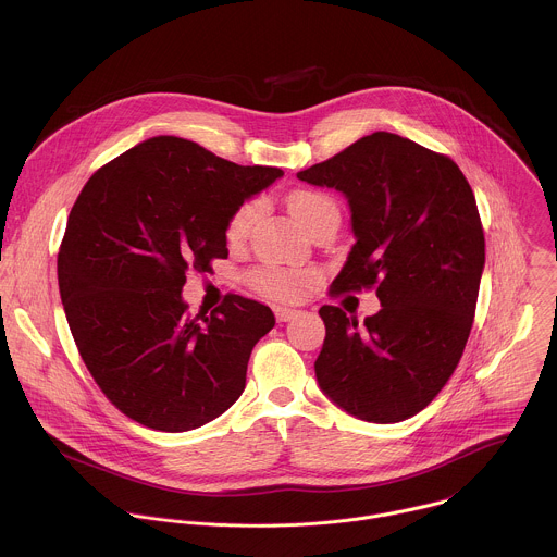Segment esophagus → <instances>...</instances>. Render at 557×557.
Returning <instances> with one entry per match:
<instances>
[{
  "mask_svg": "<svg viewBox=\"0 0 557 557\" xmlns=\"http://www.w3.org/2000/svg\"><path fill=\"white\" fill-rule=\"evenodd\" d=\"M300 311L298 309H289V307H276L274 309V315L278 321H289V319L296 318Z\"/></svg>",
  "mask_w": 557,
  "mask_h": 557,
  "instance_id": "1",
  "label": "esophagus"
}]
</instances>
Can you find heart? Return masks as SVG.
Segmentation results:
<instances>
[{"mask_svg": "<svg viewBox=\"0 0 557 557\" xmlns=\"http://www.w3.org/2000/svg\"><path fill=\"white\" fill-rule=\"evenodd\" d=\"M289 212L294 221L305 230V225L319 214L321 210L334 206L325 195L313 193V190H298L289 197ZM259 216V203L248 201L239 208L236 216L230 223V239L238 242L248 234L252 223ZM313 281V272H292V270H281V268H263L255 274V285L259 292L278 298V300H294L305 285Z\"/></svg>", "mask_w": 557, "mask_h": 557, "instance_id": "heart-1", "label": "heart"}]
</instances>
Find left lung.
Listing matches in <instances>:
<instances>
[{
	"label": "left lung",
	"instance_id": "8db88e82",
	"mask_svg": "<svg viewBox=\"0 0 557 557\" xmlns=\"http://www.w3.org/2000/svg\"><path fill=\"white\" fill-rule=\"evenodd\" d=\"M298 180L338 190L351 246L336 294L377 287L382 309L358 325L321 307L319 388L347 413L400 422L444 388L466 349L484 270L476 199L461 169L411 139L373 133Z\"/></svg>",
	"mask_w": 557,
	"mask_h": 557
}]
</instances>
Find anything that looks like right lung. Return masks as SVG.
<instances>
[{"label": "right lung", "mask_w": 557, "mask_h": 557, "mask_svg": "<svg viewBox=\"0 0 557 557\" xmlns=\"http://www.w3.org/2000/svg\"><path fill=\"white\" fill-rule=\"evenodd\" d=\"M283 177L160 135L100 166L75 201L58 281L81 358L107 398L144 426L182 433L238 400L270 307L230 294L190 318L186 274L227 259L239 206Z\"/></svg>", "instance_id": "obj_1"}]
</instances>
